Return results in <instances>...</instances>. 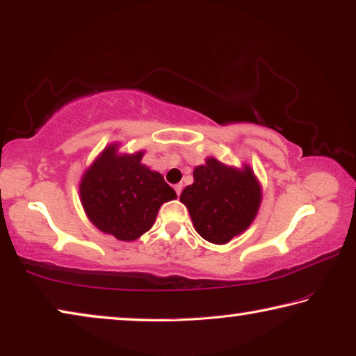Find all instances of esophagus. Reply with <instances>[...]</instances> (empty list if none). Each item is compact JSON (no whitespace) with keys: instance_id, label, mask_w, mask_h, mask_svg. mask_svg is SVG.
I'll return each instance as SVG.
<instances>
[{"instance_id":"esophagus-1","label":"esophagus","mask_w":356,"mask_h":356,"mask_svg":"<svg viewBox=\"0 0 356 356\" xmlns=\"http://www.w3.org/2000/svg\"><path fill=\"white\" fill-rule=\"evenodd\" d=\"M183 191V184H175V192H177V195L181 194Z\"/></svg>"}]
</instances>
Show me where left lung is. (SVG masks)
Segmentation results:
<instances>
[{"mask_svg": "<svg viewBox=\"0 0 356 356\" xmlns=\"http://www.w3.org/2000/svg\"><path fill=\"white\" fill-rule=\"evenodd\" d=\"M260 199V186L249 167L236 170L213 157L195 167L194 184L179 195L199 235L214 244L229 243L246 230L257 214Z\"/></svg>", "mask_w": 356, "mask_h": 356, "instance_id": "1", "label": "left lung"}]
</instances>
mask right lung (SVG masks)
<instances>
[{"label": "right lung", "instance_id": "1", "mask_svg": "<svg viewBox=\"0 0 356 356\" xmlns=\"http://www.w3.org/2000/svg\"><path fill=\"white\" fill-rule=\"evenodd\" d=\"M142 157L118 156L108 147L81 178L80 199L91 222L121 241L148 232L162 203L177 197L161 173L142 164Z\"/></svg>", "mask_w": 356, "mask_h": 356}]
</instances>
